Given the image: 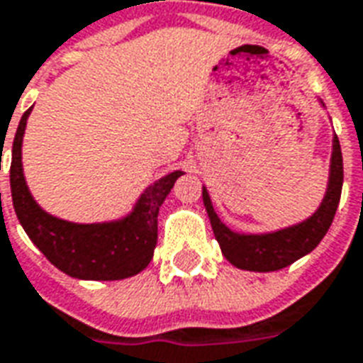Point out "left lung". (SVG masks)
<instances>
[{
    "instance_id": "obj_1",
    "label": "left lung",
    "mask_w": 363,
    "mask_h": 363,
    "mask_svg": "<svg viewBox=\"0 0 363 363\" xmlns=\"http://www.w3.org/2000/svg\"><path fill=\"white\" fill-rule=\"evenodd\" d=\"M319 104H325L319 99ZM342 152L337 134L333 136L331 165H329V181L327 190L319 208L311 213L308 219L289 225L283 229L269 230V233H236L229 229L213 209L208 189H202V198L206 211H208L211 229L216 235L217 242L221 246L223 256L230 264L244 271H279L286 265L294 264L296 259L310 254L315 248L321 238L327 235L331 227L333 217L339 208L340 192H342Z\"/></svg>"
}]
</instances>
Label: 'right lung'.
Wrapping results in <instances>:
<instances>
[{
	"mask_svg": "<svg viewBox=\"0 0 363 363\" xmlns=\"http://www.w3.org/2000/svg\"><path fill=\"white\" fill-rule=\"evenodd\" d=\"M32 107L23 115L11 152V196L24 233L36 248L69 277L119 281L133 277L154 257L157 216L182 171L150 184L127 216L101 223H72L48 213L32 198L23 171V136Z\"/></svg>",
	"mask_w": 363,
	"mask_h": 363,
	"instance_id": "add662e5",
	"label": "right lung"
}]
</instances>
